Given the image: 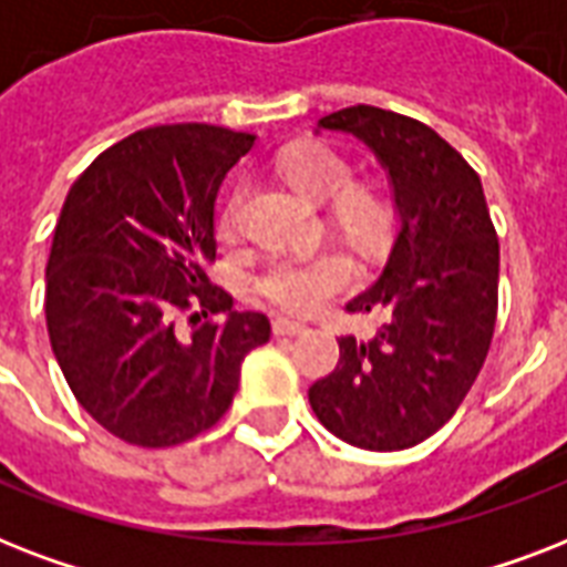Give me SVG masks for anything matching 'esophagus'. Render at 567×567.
Here are the masks:
<instances>
[{
	"label": "esophagus",
	"mask_w": 567,
	"mask_h": 567,
	"mask_svg": "<svg viewBox=\"0 0 567 567\" xmlns=\"http://www.w3.org/2000/svg\"><path fill=\"white\" fill-rule=\"evenodd\" d=\"M306 332V323L291 318H274V336H300Z\"/></svg>",
	"instance_id": "34e87169"
}]
</instances>
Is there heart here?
Masks as SVG:
<instances>
[{
    "label": "heart",
    "instance_id": "obj_1",
    "mask_svg": "<svg viewBox=\"0 0 567 567\" xmlns=\"http://www.w3.org/2000/svg\"><path fill=\"white\" fill-rule=\"evenodd\" d=\"M279 171L309 199H318V203L332 199L329 205L332 220L359 249H377L388 238V231L394 226L391 196L364 182L350 185L353 167L336 150L323 144L293 146L279 158ZM235 226H238V196H229L217 217V231L223 238H229L235 235ZM353 276L355 267L344 252L320 249L311 256L276 258L258 279V288L267 300H274L282 309L315 311L329 297L344 291L347 285L353 282Z\"/></svg>",
    "mask_w": 567,
    "mask_h": 567
}]
</instances>
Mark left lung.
Returning a JSON list of instances; mask_svg holds the SVG:
<instances>
[{"mask_svg": "<svg viewBox=\"0 0 567 567\" xmlns=\"http://www.w3.org/2000/svg\"><path fill=\"white\" fill-rule=\"evenodd\" d=\"M320 128L377 155L396 235L377 282L344 306L377 327L338 338L341 359L309 388V403L353 447H414L456 414L492 344L501 247L483 182L444 137L394 111L353 105L320 117Z\"/></svg>", "mask_w": 567, "mask_h": 567, "instance_id": "left-lung-1", "label": "left lung"}]
</instances>
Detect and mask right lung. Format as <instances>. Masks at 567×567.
Listing matches in <instances>:
<instances>
[{
  "label": "right lung",
  "mask_w": 567,
  "mask_h": 567,
  "mask_svg": "<svg viewBox=\"0 0 567 567\" xmlns=\"http://www.w3.org/2000/svg\"><path fill=\"white\" fill-rule=\"evenodd\" d=\"M256 135L173 123L128 135L75 179L47 265V329L75 400L111 435L173 447L212 430L270 338L208 282L214 203ZM190 313V333L175 318ZM220 317V321H205Z\"/></svg>",
  "instance_id": "obj_1"
}]
</instances>
